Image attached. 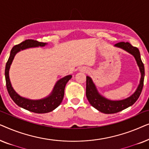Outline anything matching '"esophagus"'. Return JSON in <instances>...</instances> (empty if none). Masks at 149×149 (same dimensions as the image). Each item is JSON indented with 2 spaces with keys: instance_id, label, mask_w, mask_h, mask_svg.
<instances>
[{
  "instance_id": "obj_1",
  "label": "esophagus",
  "mask_w": 149,
  "mask_h": 149,
  "mask_svg": "<svg viewBox=\"0 0 149 149\" xmlns=\"http://www.w3.org/2000/svg\"><path fill=\"white\" fill-rule=\"evenodd\" d=\"M81 71H82V72H87V71H88V70H87V68H82L81 70Z\"/></svg>"
}]
</instances>
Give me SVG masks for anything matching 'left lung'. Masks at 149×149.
<instances>
[{"mask_svg": "<svg viewBox=\"0 0 149 149\" xmlns=\"http://www.w3.org/2000/svg\"><path fill=\"white\" fill-rule=\"evenodd\" d=\"M115 47H119L122 49L130 53L135 58L136 62L140 68L141 73L140 84L135 92L127 98L121 100H110L105 98L101 95L97 91L95 85L93 83L92 79L90 77L87 76L86 77V96L90 104L96 109L101 113L105 114H113L120 112L123 110L133 105L139 97L140 93L142 92L144 85V66L142 63L139 49L136 47L132 46L128 42H120L115 45Z\"/></svg>", "mask_w": 149, "mask_h": 149, "instance_id": "obj_1", "label": "left lung"}]
</instances>
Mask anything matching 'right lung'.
Returning a JSON list of instances; mask_svg holds the SVG:
<instances>
[{
  "mask_svg": "<svg viewBox=\"0 0 149 149\" xmlns=\"http://www.w3.org/2000/svg\"><path fill=\"white\" fill-rule=\"evenodd\" d=\"M47 44V43L46 42H38L37 40L32 39H28L24 40L21 43L16 45L12 48L9 60L6 64L5 67V74L6 85H7V89L10 97L17 106L35 113H49L56 109L60 104L64 97L65 86L68 81L72 78V75H68L57 81L52 93L48 97L43 99L37 100H29L20 96L15 92L10 82L9 70L14 57L19 51L30 47H44Z\"/></svg>",
  "mask_w": 149,
  "mask_h": 149,
  "instance_id": "1",
  "label": "right lung"
}]
</instances>
